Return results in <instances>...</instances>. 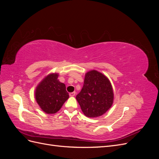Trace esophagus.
Segmentation results:
<instances>
[{
    "label": "esophagus",
    "instance_id": "34e87169",
    "mask_svg": "<svg viewBox=\"0 0 159 159\" xmlns=\"http://www.w3.org/2000/svg\"><path fill=\"white\" fill-rule=\"evenodd\" d=\"M75 91H74V92L70 93V97H74V96H75Z\"/></svg>",
    "mask_w": 159,
    "mask_h": 159
}]
</instances>
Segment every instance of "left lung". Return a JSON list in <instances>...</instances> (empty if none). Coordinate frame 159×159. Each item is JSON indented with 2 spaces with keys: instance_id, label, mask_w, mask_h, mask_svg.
Listing matches in <instances>:
<instances>
[{
  "instance_id": "1",
  "label": "left lung",
  "mask_w": 159,
  "mask_h": 159,
  "mask_svg": "<svg viewBox=\"0 0 159 159\" xmlns=\"http://www.w3.org/2000/svg\"><path fill=\"white\" fill-rule=\"evenodd\" d=\"M84 114L88 117H98L105 114L112 106L114 93L107 77L97 70L85 74L84 83L76 96Z\"/></svg>"
}]
</instances>
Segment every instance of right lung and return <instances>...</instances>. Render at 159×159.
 Masks as SVG:
<instances>
[{"instance_id":"add662e5","label":"right lung","mask_w":159,"mask_h":159,"mask_svg":"<svg viewBox=\"0 0 159 159\" xmlns=\"http://www.w3.org/2000/svg\"><path fill=\"white\" fill-rule=\"evenodd\" d=\"M59 74L47 75L36 86L34 97L41 109L47 114H54L61 109L69 98L66 85L57 79Z\"/></svg>"}]
</instances>
